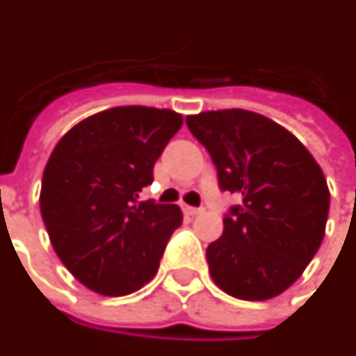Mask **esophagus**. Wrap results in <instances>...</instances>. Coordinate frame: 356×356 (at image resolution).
Here are the masks:
<instances>
[{
	"mask_svg": "<svg viewBox=\"0 0 356 356\" xmlns=\"http://www.w3.org/2000/svg\"><path fill=\"white\" fill-rule=\"evenodd\" d=\"M183 211L186 214H190V216H196V214H200L203 211V209L200 207H190V205H183Z\"/></svg>",
	"mask_w": 356,
	"mask_h": 356,
	"instance_id": "1",
	"label": "esophagus"
}]
</instances>
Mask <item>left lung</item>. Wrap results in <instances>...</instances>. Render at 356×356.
<instances>
[{"instance_id":"obj_1","label":"left lung","mask_w":356,"mask_h":356,"mask_svg":"<svg viewBox=\"0 0 356 356\" xmlns=\"http://www.w3.org/2000/svg\"><path fill=\"white\" fill-rule=\"evenodd\" d=\"M186 124L211 154L222 192L241 197L207 246L214 284L243 300L280 295L321 246L330 205L321 168L289 130L259 113L202 112Z\"/></svg>"}]
</instances>
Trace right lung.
Masks as SVG:
<instances>
[{"label": "right lung", "mask_w": 356, "mask_h": 356, "mask_svg": "<svg viewBox=\"0 0 356 356\" xmlns=\"http://www.w3.org/2000/svg\"><path fill=\"white\" fill-rule=\"evenodd\" d=\"M181 124L172 110L121 106L83 119L51 151L40 214L59 259L89 289L123 297L156 275L183 213L140 192Z\"/></svg>", "instance_id": "obj_1"}]
</instances>
